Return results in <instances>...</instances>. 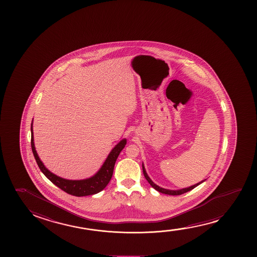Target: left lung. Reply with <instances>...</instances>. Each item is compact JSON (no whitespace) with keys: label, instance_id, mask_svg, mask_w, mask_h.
Masks as SVG:
<instances>
[{"label":"left lung","instance_id":"8db88e82","mask_svg":"<svg viewBox=\"0 0 257 257\" xmlns=\"http://www.w3.org/2000/svg\"><path fill=\"white\" fill-rule=\"evenodd\" d=\"M142 169H143V174H144L145 177H146V179L148 180V183H150V185H151L154 189H155L156 190H158L159 192H161V193L167 194V195H171V196H178V195H182L183 193H186L188 191H190V190H193L194 188H196L197 185H199L200 183L204 182L205 180L204 181H202L200 183H197V184H195L193 186L189 187V188H185V189H182V190H166V189H163V188H161V187H159L158 185H156L155 183L152 182V180L149 178V176H148V174L146 172V170H145L144 166L142 165Z\"/></svg>","mask_w":257,"mask_h":257}]
</instances>
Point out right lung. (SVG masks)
Segmentation results:
<instances>
[{
    "label": "right lung",
    "mask_w": 257,
    "mask_h": 257,
    "mask_svg": "<svg viewBox=\"0 0 257 257\" xmlns=\"http://www.w3.org/2000/svg\"><path fill=\"white\" fill-rule=\"evenodd\" d=\"M31 131H32L31 145H32V153H33L36 162L38 163L40 170L53 184H55L56 186L59 187L65 192L75 196V197L94 195V194L98 193L107 186V184L109 183V181L112 177L113 169H114L116 159L118 157L120 152L123 150V148L126 144V141L123 140V141H120L115 148H113L112 151L110 152L108 158L106 159L105 162L103 163L102 168L95 176H93L91 178H88V179L72 181V180L63 179L61 177L55 176L53 173L50 172L49 170L44 166L38 156V154L35 150V147H34L32 123Z\"/></svg>",
    "instance_id": "1"
}]
</instances>
